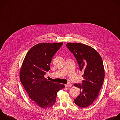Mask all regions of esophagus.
I'll return each mask as SVG.
<instances>
[{"mask_svg":"<svg viewBox=\"0 0 120 120\" xmlns=\"http://www.w3.org/2000/svg\"><path fill=\"white\" fill-rule=\"evenodd\" d=\"M71 83H68L67 84L65 85V87H71Z\"/></svg>","mask_w":120,"mask_h":120,"instance_id":"34e87169","label":"esophagus"}]
</instances>
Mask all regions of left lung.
I'll return each mask as SVG.
<instances>
[{
	"label": "left lung",
	"mask_w": 120,
	"mask_h": 120,
	"mask_svg": "<svg viewBox=\"0 0 120 120\" xmlns=\"http://www.w3.org/2000/svg\"><path fill=\"white\" fill-rule=\"evenodd\" d=\"M66 46L75 57L81 71H84L82 84H74L81 90L74 103L79 107H88L98 97L104 82L105 70L102 58L89 46L73 43Z\"/></svg>",
	"instance_id": "1"
}]
</instances>
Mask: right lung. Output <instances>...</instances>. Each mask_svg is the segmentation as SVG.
Returning <instances> with one entry per match:
<instances>
[{"label": "right lung", "instance_id": "add662e5", "mask_svg": "<svg viewBox=\"0 0 120 120\" xmlns=\"http://www.w3.org/2000/svg\"><path fill=\"white\" fill-rule=\"evenodd\" d=\"M62 45L63 42L41 43L34 46L27 53L20 70V81L29 97L43 109L53 105L57 92L65 87L44 78L52 57Z\"/></svg>", "mask_w": 120, "mask_h": 120}]
</instances>
